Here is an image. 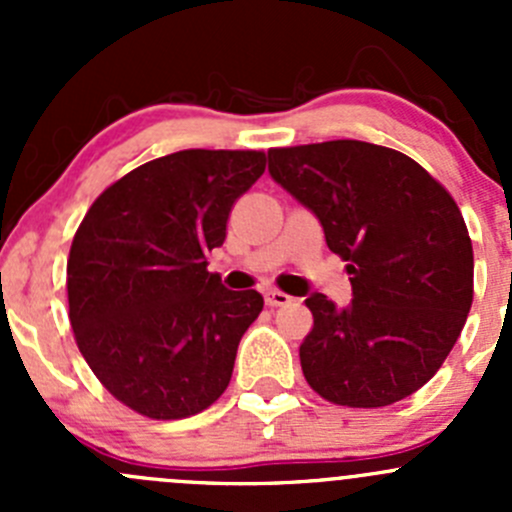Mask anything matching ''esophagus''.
Segmentation results:
<instances>
[{"instance_id": "obj_1", "label": "esophagus", "mask_w": 512, "mask_h": 512, "mask_svg": "<svg viewBox=\"0 0 512 512\" xmlns=\"http://www.w3.org/2000/svg\"><path fill=\"white\" fill-rule=\"evenodd\" d=\"M265 302L270 304V307H287V304L294 302V297H289V294L280 292V289H267Z\"/></svg>"}]
</instances>
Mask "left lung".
Returning a JSON list of instances; mask_svg holds the SVG:
<instances>
[{
	"instance_id": "8db88e82",
	"label": "left lung",
	"mask_w": 512,
	"mask_h": 512,
	"mask_svg": "<svg viewBox=\"0 0 512 512\" xmlns=\"http://www.w3.org/2000/svg\"><path fill=\"white\" fill-rule=\"evenodd\" d=\"M267 158L352 275L347 307L307 297L304 379L352 409L406 399L441 369L471 312L473 245L456 200L414 158L374 143L272 148Z\"/></svg>"
}]
</instances>
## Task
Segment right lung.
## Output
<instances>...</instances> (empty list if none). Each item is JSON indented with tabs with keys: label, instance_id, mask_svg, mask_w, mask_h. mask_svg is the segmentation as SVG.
I'll use <instances>...</instances> for the list:
<instances>
[{
	"label": "right lung",
	"instance_id": "obj_1",
	"mask_svg": "<svg viewBox=\"0 0 512 512\" xmlns=\"http://www.w3.org/2000/svg\"><path fill=\"white\" fill-rule=\"evenodd\" d=\"M265 173L262 151H178L103 190L71 242L69 319L79 352L128 409L188 418L223 396L257 289L208 272L227 218Z\"/></svg>",
	"mask_w": 512,
	"mask_h": 512
}]
</instances>
